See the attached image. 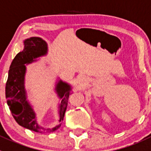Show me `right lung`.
<instances>
[{"mask_svg": "<svg viewBox=\"0 0 151 151\" xmlns=\"http://www.w3.org/2000/svg\"><path fill=\"white\" fill-rule=\"evenodd\" d=\"M23 43L24 49L15 56L9 67L5 89L6 102L12 115L19 125L37 132H52L58 129L63 121L72 86L62 80L56 81L55 91L61 101L58 107L59 124L52 128H44L40 126L37 123V116L34 111L33 106L27 99L25 79L26 65L37 62V59L39 57L47 55L48 46L45 40L38 37H32L25 39Z\"/></svg>", "mask_w": 151, "mask_h": 151, "instance_id": "obj_1", "label": "right lung"}]
</instances>
